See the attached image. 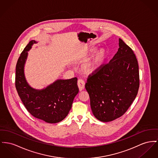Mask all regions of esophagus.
<instances>
[{
    "mask_svg": "<svg viewBox=\"0 0 158 158\" xmlns=\"http://www.w3.org/2000/svg\"><path fill=\"white\" fill-rule=\"evenodd\" d=\"M77 84H78V87L79 88L80 91H82L83 90H84V87H85V83H84V81L83 80L79 79L78 80Z\"/></svg>",
    "mask_w": 158,
    "mask_h": 158,
    "instance_id": "obj_1",
    "label": "esophagus"
}]
</instances>
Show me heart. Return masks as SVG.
I'll list each match as a JSON object with an SVG mask.
<instances>
[{"mask_svg": "<svg viewBox=\"0 0 158 158\" xmlns=\"http://www.w3.org/2000/svg\"><path fill=\"white\" fill-rule=\"evenodd\" d=\"M95 48H92L89 51V54L94 53ZM107 56V51L105 48H101L97 52L91 59L88 60L82 66L81 71L85 75H92L95 73L104 63ZM87 59V57L85 56L81 58V62H84Z\"/></svg>", "mask_w": 158, "mask_h": 158, "instance_id": "heart-1", "label": "heart"}]
</instances>
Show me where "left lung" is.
Here are the masks:
<instances>
[{"mask_svg": "<svg viewBox=\"0 0 158 158\" xmlns=\"http://www.w3.org/2000/svg\"><path fill=\"white\" fill-rule=\"evenodd\" d=\"M113 59L90 75L85 85L95 117L103 122L123 115L137 96L139 68L132 50L122 40Z\"/></svg>", "mask_w": 158, "mask_h": 158, "instance_id": "8db88e82", "label": "left lung"}]
</instances>
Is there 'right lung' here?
<instances>
[{
    "label": "right lung",
    "instance_id": "obj_1",
    "mask_svg": "<svg viewBox=\"0 0 158 158\" xmlns=\"http://www.w3.org/2000/svg\"><path fill=\"white\" fill-rule=\"evenodd\" d=\"M32 40L19 57L15 71V87L22 102L32 116L49 123L61 122L68 114L79 89L77 78L57 80L41 90L32 88L24 75V64L33 44Z\"/></svg>",
    "mask_w": 158,
    "mask_h": 158
}]
</instances>
